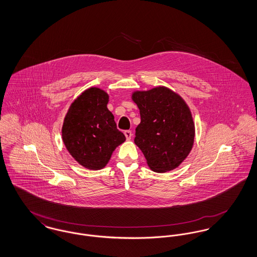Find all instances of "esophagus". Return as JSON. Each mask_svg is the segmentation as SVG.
<instances>
[{"label":"esophagus","instance_id":"1","mask_svg":"<svg viewBox=\"0 0 257 257\" xmlns=\"http://www.w3.org/2000/svg\"><path fill=\"white\" fill-rule=\"evenodd\" d=\"M124 135H125V137H126V140L127 141H130L131 139H132V132L130 131V130H126V131H124Z\"/></svg>","mask_w":257,"mask_h":257}]
</instances>
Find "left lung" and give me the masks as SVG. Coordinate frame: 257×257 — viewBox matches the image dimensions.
I'll return each mask as SVG.
<instances>
[{"mask_svg":"<svg viewBox=\"0 0 257 257\" xmlns=\"http://www.w3.org/2000/svg\"><path fill=\"white\" fill-rule=\"evenodd\" d=\"M141 123L135 144L144 153L147 166L155 172L178 168L190 154L195 142V122L189 106L167 86L132 92Z\"/></svg>","mask_w":257,"mask_h":257,"instance_id":"obj_1","label":"left lung"}]
</instances>
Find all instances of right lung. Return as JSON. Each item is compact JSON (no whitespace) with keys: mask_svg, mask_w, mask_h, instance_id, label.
<instances>
[{"mask_svg":"<svg viewBox=\"0 0 257 257\" xmlns=\"http://www.w3.org/2000/svg\"><path fill=\"white\" fill-rule=\"evenodd\" d=\"M109 94L96 86L84 90L71 103L61 127V138L70 155L82 167L102 170L115 148L125 142L108 110Z\"/></svg>","mask_w":257,"mask_h":257,"instance_id":"add662e5","label":"right lung"}]
</instances>
